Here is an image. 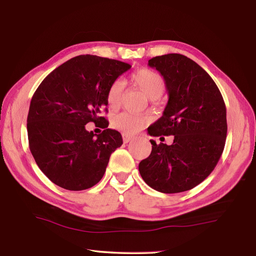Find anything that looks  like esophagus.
<instances>
[{"label":"esophagus","mask_w":256,"mask_h":256,"mask_svg":"<svg viewBox=\"0 0 256 256\" xmlns=\"http://www.w3.org/2000/svg\"><path fill=\"white\" fill-rule=\"evenodd\" d=\"M122 138H123V142L128 144V142H130L132 139H133V136H130V135L126 134V133H123V134H122Z\"/></svg>","instance_id":"1"}]
</instances>
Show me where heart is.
Segmentation results:
<instances>
[{
    "label": "heart",
    "instance_id": "b5f03b06",
    "mask_svg": "<svg viewBox=\"0 0 256 256\" xmlns=\"http://www.w3.org/2000/svg\"><path fill=\"white\" fill-rule=\"evenodd\" d=\"M132 83L138 86L151 100L158 98L164 92V80L160 73L154 70L142 68L135 71L130 76ZM122 96V84L116 80L107 90V103L110 107H118ZM149 121V118L137 116L132 112H122L114 120V126L117 128L124 130L126 133H135L144 123Z\"/></svg>",
    "mask_w": 256,
    "mask_h": 256
}]
</instances>
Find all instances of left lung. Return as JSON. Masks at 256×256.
Here are the masks:
<instances>
[{
    "instance_id": "obj_1",
    "label": "left lung",
    "mask_w": 256,
    "mask_h": 256,
    "mask_svg": "<svg viewBox=\"0 0 256 256\" xmlns=\"http://www.w3.org/2000/svg\"><path fill=\"white\" fill-rule=\"evenodd\" d=\"M148 64L162 74L169 96L162 116L148 128V134L174 139L170 146L150 140L152 152L138 169L155 190L186 192L210 174L224 152L226 104L208 73L188 57L166 54L153 57Z\"/></svg>"
}]
</instances>
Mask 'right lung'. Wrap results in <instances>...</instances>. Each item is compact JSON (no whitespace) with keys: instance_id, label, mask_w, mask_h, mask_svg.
<instances>
[{"instance_id":"right-lung-1","label":"right lung","mask_w":256,"mask_h":256,"mask_svg":"<svg viewBox=\"0 0 256 256\" xmlns=\"http://www.w3.org/2000/svg\"><path fill=\"white\" fill-rule=\"evenodd\" d=\"M130 64L96 55H80L60 64L41 82L32 98L28 136L39 169L54 184L84 190L103 178L112 153L123 144L107 128V90ZM88 122L106 128L96 136Z\"/></svg>"}]
</instances>
